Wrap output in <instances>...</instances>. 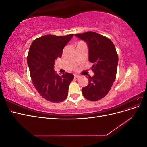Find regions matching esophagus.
Masks as SVG:
<instances>
[{
	"label": "esophagus",
	"instance_id": "34e87169",
	"mask_svg": "<svg viewBox=\"0 0 147 147\" xmlns=\"http://www.w3.org/2000/svg\"><path fill=\"white\" fill-rule=\"evenodd\" d=\"M74 77H75V78H78L80 77V75H75Z\"/></svg>",
	"mask_w": 147,
	"mask_h": 147
}]
</instances>
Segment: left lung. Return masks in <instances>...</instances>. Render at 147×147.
I'll use <instances>...</instances> for the list:
<instances>
[{"mask_svg":"<svg viewBox=\"0 0 147 147\" xmlns=\"http://www.w3.org/2000/svg\"><path fill=\"white\" fill-rule=\"evenodd\" d=\"M75 35L87 43L89 61L94 64L91 69L94 74L87 77L89 83L82 88V94L89 100H99L108 94L116 78L118 63L116 49L109 38L94 32Z\"/></svg>","mask_w":147,"mask_h":147,"instance_id":"8db88e82","label":"left lung"}]
</instances>
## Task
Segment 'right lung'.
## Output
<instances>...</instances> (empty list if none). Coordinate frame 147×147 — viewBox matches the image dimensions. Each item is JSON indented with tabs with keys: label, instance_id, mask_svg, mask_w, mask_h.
<instances>
[{
	"label": "right lung",
	"instance_id": "add662e5",
	"mask_svg": "<svg viewBox=\"0 0 147 147\" xmlns=\"http://www.w3.org/2000/svg\"><path fill=\"white\" fill-rule=\"evenodd\" d=\"M73 36L46 35L35 39L29 48L27 62L34 86L43 98L54 103L67 98L74 78L67 72L60 76L54 70L55 60L62 56L63 48Z\"/></svg>",
	"mask_w": 147,
	"mask_h": 147
}]
</instances>
